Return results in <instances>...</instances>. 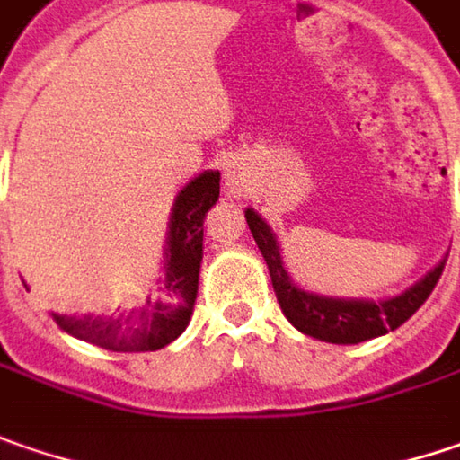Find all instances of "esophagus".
<instances>
[{
  "label": "esophagus",
  "mask_w": 460,
  "mask_h": 460,
  "mask_svg": "<svg viewBox=\"0 0 460 460\" xmlns=\"http://www.w3.org/2000/svg\"><path fill=\"white\" fill-rule=\"evenodd\" d=\"M222 178H225V191L233 199H243L251 194V168L243 160H230L222 168Z\"/></svg>",
  "instance_id": "obj_1"
}]
</instances>
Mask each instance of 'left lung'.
Segmentation results:
<instances>
[{"label": "left lung", "mask_w": 460, "mask_h": 460, "mask_svg": "<svg viewBox=\"0 0 460 460\" xmlns=\"http://www.w3.org/2000/svg\"><path fill=\"white\" fill-rule=\"evenodd\" d=\"M245 222L251 227V235L259 245L269 277L277 292L279 308L288 315V321L303 332L305 336H313L318 341L329 344H359L367 339H376L383 333L399 329L403 321H409L420 305L429 297L435 289L448 253L427 271L422 279H417L411 288H406L399 295L383 297V300H367V297H332L321 292H310L300 285L292 282L282 245L277 241V233L256 209H245Z\"/></svg>", "instance_id": "8db88e82"}]
</instances>
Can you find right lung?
Segmentation results:
<instances>
[{
    "mask_svg": "<svg viewBox=\"0 0 460 460\" xmlns=\"http://www.w3.org/2000/svg\"><path fill=\"white\" fill-rule=\"evenodd\" d=\"M219 199V171H204L191 178L172 201L163 274L157 279L160 297L139 310L119 315H66L51 313L61 332L111 352H155L186 332L194 313L204 217Z\"/></svg>",
    "mask_w": 460,
    "mask_h": 460,
    "instance_id": "right-lung-1",
    "label": "right lung"
}]
</instances>
